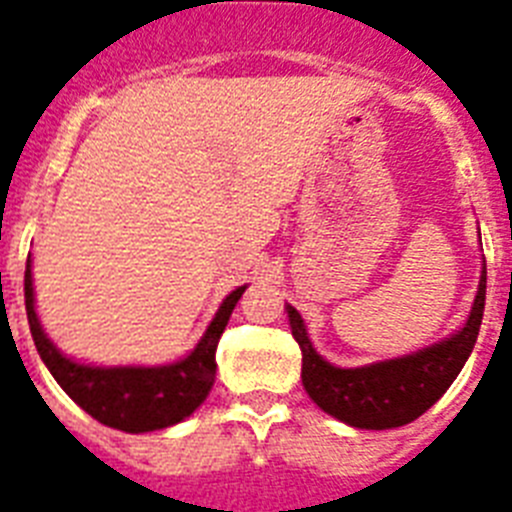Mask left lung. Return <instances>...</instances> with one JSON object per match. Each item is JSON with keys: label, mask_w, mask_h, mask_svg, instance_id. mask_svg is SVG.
<instances>
[{"label": "left lung", "mask_w": 512, "mask_h": 512, "mask_svg": "<svg viewBox=\"0 0 512 512\" xmlns=\"http://www.w3.org/2000/svg\"><path fill=\"white\" fill-rule=\"evenodd\" d=\"M484 298H487V264L481 269L479 293L474 298L471 314L455 335L416 350L411 356L377 361L358 369H340L324 361L308 340L301 314L293 306H285L295 342L301 345V379L308 398L324 413L356 429L379 432V429L411 424L445 395L471 356L484 316Z\"/></svg>", "instance_id": "8db88e82"}]
</instances>
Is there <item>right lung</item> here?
Returning a JSON list of instances; mask_svg holds the SVG:
<instances>
[{"label": "right lung", "instance_id": "add662e5", "mask_svg": "<svg viewBox=\"0 0 512 512\" xmlns=\"http://www.w3.org/2000/svg\"><path fill=\"white\" fill-rule=\"evenodd\" d=\"M243 293L246 285L235 287L227 295L204 337L180 361L167 366H91L62 356L57 345L46 337L36 314L31 259L25 264V311L41 361L88 416L128 434L156 432L180 424L204 403L217 374V342Z\"/></svg>", "mask_w": 512, "mask_h": 512}]
</instances>
